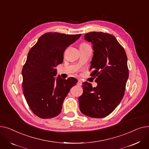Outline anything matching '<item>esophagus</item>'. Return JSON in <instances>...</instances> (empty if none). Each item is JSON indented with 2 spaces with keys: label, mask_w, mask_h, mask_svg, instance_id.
<instances>
[{
  "label": "esophagus",
  "mask_w": 149,
  "mask_h": 149,
  "mask_svg": "<svg viewBox=\"0 0 149 149\" xmlns=\"http://www.w3.org/2000/svg\"><path fill=\"white\" fill-rule=\"evenodd\" d=\"M82 81H81V80H79V81H78V82H77V85H79V86H81V85H82Z\"/></svg>",
  "instance_id": "obj_1"
}]
</instances>
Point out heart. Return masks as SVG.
Here are the masks:
<instances>
[{
	"mask_svg": "<svg viewBox=\"0 0 149 149\" xmlns=\"http://www.w3.org/2000/svg\"><path fill=\"white\" fill-rule=\"evenodd\" d=\"M86 45H88V44H86V43H85V42H83V43L81 44L80 47H82V46H86Z\"/></svg>",
	"mask_w": 149,
	"mask_h": 149,
	"instance_id": "1",
	"label": "heart"
}]
</instances>
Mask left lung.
<instances>
[{
  "mask_svg": "<svg viewBox=\"0 0 149 149\" xmlns=\"http://www.w3.org/2000/svg\"><path fill=\"white\" fill-rule=\"evenodd\" d=\"M84 38L93 45L94 54L90 70L97 85L82 84L79 97V109L86 116L100 118L108 116L123 99L129 77L127 58L124 48L108 33L91 32Z\"/></svg>",
  "mask_w": 149,
  "mask_h": 149,
  "instance_id": "left-lung-1",
  "label": "left lung"
}]
</instances>
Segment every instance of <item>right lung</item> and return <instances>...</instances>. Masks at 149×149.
Listing matches in <instances>:
<instances>
[{"label":"right lung","instance_id":"obj_1","mask_svg":"<svg viewBox=\"0 0 149 149\" xmlns=\"http://www.w3.org/2000/svg\"><path fill=\"white\" fill-rule=\"evenodd\" d=\"M81 36L47 32L30 49L22 69L23 92L31 111L38 117L58 116L70 90L77 82L74 77L55 76L56 67L63 62L65 50Z\"/></svg>","mask_w":149,"mask_h":149}]
</instances>
